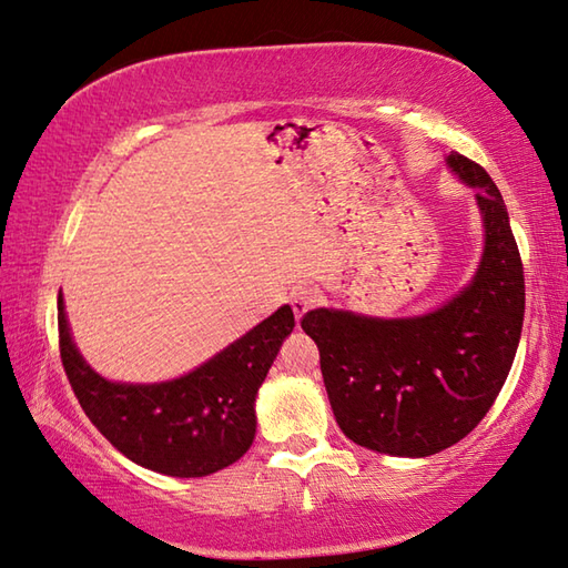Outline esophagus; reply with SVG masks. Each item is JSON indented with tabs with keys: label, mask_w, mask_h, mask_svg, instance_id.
Here are the masks:
<instances>
[{
	"label": "esophagus",
	"mask_w": 568,
	"mask_h": 568,
	"mask_svg": "<svg viewBox=\"0 0 568 568\" xmlns=\"http://www.w3.org/2000/svg\"><path fill=\"white\" fill-rule=\"evenodd\" d=\"M320 303L317 300V293L315 291H310V287H295V291L291 293V305H293V312H295V317L300 320L305 315V312H310L312 307H315Z\"/></svg>",
	"instance_id": "esophagus-1"
}]
</instances>
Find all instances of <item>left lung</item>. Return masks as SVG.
Wrapping results in <instances>:
<instances>
[{
  "label": "left lung",
  "instance_id": "obj_1",
  "mask_svg": "<svg viewBox=\"0 0 568 568\" xmlns=\"http://www.w3.org/2000/svg\"><path fill=\"white\" fill-rule=\"evenodd\" d=\"M446 163L476 187L486 224L484 258L462 295L413 320L324 307L300 320L320 348L342 432L390 456H429L462 442L496 403L520 344L525 273L500 190L462 153Z\"/></svg>",
  "mask_w": 568,
  "mask_h": 568
}]
</instances>
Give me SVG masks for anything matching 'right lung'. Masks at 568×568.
I'll list each match as a JSON object with an SVG mask.
<instances>
[{"label": "right lung", "mask_w": 568, "mask_h": 568, "mask_svg": "<svg viewBox=\"0 0 568 568\" xmlns=\"http://www.w3.org/2000/svg\"><path fill=\"white\" fill-rule=\"evenodd\" d=\"M293 327V310L283 305L183 378L110 383L78 354L58 293L60 361L84 415L131 462L178 478L210 476L248 452L256 434V393Z\"/></svg>", "instance_id": "1"}]
</instances>
